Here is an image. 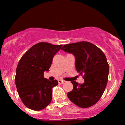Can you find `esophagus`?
Segmentation results:
<instances>
[{"label": "esophagus", "instance_id": "1", "mask_svg": "<svg viewBox=\"0 0 125 125\" xmlns=\"http://www.w3.org/2000/svg\"><path fill=\"white\" fill-rule=\"evenodd\" d=\"M58 82H59V83H60V84H62V83H63L65 81H63V80L62 79H59L58 80Z\"/></svg>", "mask_w": 125, "mask_h": 125}]
</instances>
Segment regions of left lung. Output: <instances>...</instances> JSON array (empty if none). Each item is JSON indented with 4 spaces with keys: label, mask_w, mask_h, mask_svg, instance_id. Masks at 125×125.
<instances>
[{
    "label": "left lung",
    "mask_w": 125,
    "mask_h": 125,
    "mask_svg": "<svg viewBox=\"0 0 125 125\" xmlns=\"http://www.w3.org/2000/svg\"><path fill=\"white\" fill-rule=\"evenodd\" d=\"M61 49L73 54L76 71L84 74L83 83L71 81L73 89L68 93V97L80 107L92 106L99 101L107 85L109 65L104 54L87 42L65 44Z\"/></svg>",
    "instance_id": "obj_1"
}]
</instances>
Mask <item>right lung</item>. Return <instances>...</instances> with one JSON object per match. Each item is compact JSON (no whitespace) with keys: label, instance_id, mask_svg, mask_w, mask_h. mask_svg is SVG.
Returning a JSON list of instances; mask_svg holds the SVG:
<instances>
[{"label":"right lung","instance_id":"obj_1","mask_svg":"<svg viewBox=\"0 0 125 125\" xmlns=\"http://www.w3.org/2000/svg\"><path fill=\"white\" fill-rule=\"evenodd\" d=\"M62 45L41 42L31 47L19 60L16 71L15 83L19 97L26 107L34 111L46 107L52 100V88L57 80L44 78L55 54Z\"/></svg>","mask_w":125,"mask_h":125}]
</instances>
